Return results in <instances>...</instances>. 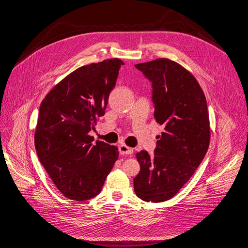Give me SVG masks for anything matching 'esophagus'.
Listing matches in <instances>:
<instances>
[{
    "instance_id": "obj_1",
    "label": "esophagus",
    "mask_w": 248,
    "mask_h": 248,
    "mask_svg": "<svg viewBox=\"0 0 248 248\" xmlns=\"http://www.w3.org/2000/svg\"><path fill=\"white\" fill-rule=\"evenodd\" d=\"M133 148L129 147V146H126L125 144H122L119 145V153L123 154V155H130L133 153Z\"/></svg>"
}]
</instances>
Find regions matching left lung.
Returning <instances> with one entry per match:
<instances>
[{
  "label": "left lung",
  "instance_id": "left-lung-1",
  "mask_svg": "<svg viewBox=\"0 0 248 248\" xmlns=\"http://www.w3.org/2000/svg\"><path fill=\"white\" fill-rule=\"evenodd\" d=\"M152 82L154 118L164 126L153 155L137 153L140 171L135 193L147 202L175 196L193 176L210 141L209 116L202 89L179 63L158 58L135 65Z\"/></svg>",
  "mask_w": 248,
  "mask_h": 248
}]
</instances>
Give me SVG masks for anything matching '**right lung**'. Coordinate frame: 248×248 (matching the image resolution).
I'll return each mask as SVG.
<instances>
[{"label": "right lung", "mask_w": 248, "mask_h": 248, "mask_svg": "<svg viewBox=\"0 0 248 248\" xmlns=\"http://www.w3.org/2000/svg\"><path fill=\"white\" fill-rule=\"evenodd\" d=\"M124 62L106 59L72 71L42 101L34 132L38 157L61 193L77 201L100 193L118 158L116 146L89 132L105 114Z\"/></svg>", "instance_id": "1"}]
</instances>
